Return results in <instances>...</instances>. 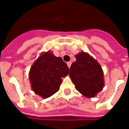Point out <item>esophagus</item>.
Returning <instances> with one entry per match:
<instances>
[{
  "mask_svg": "<svg viewBox=\"0 0 129 129\" xmlns=\"http://www.w3.org/2000/svg\"><path fill=\"white\" fill-rule=\"evenodd\" d=\"M67 65H68V68H70V67H71V61H68V62L67 63Z\"/></svg>",
  "mask_w": 129,
  "mask_h": 129,
  "instance_id": "1",
  "label": "esophagus"
}]
</instances>
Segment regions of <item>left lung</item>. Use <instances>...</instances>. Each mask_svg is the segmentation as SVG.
Segmentation results:
<instances>
[{
    "mask_svg": "<svg viewBox=\"0 0 129 129\" xmlns=\"http://www.w3.org/2000/svg\"><path fill=\"white\" fill-rule=\"evenodd\" d=\"M75 58L76 61L70 68V78L82 94L88 98L94 97L104 86L101 66L87 53L80 52Z\"/></svg>",
    "mask_w": 129,
    "mask_h": 129,
    "instance_id": "8db88e82",
    "label": "left lung"
}]
</instances>
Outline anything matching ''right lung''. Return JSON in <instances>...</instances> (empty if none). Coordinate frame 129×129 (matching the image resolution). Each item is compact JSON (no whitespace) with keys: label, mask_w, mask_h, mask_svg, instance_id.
<instances>
[{"label":"right lung","mask_w":129,"mask_h":129,"mask_svg":"<svg viewBox=\"0 0 129 129\" xmlns=\"http://www.w3.org/2000/svg\"><path fill=\"white\" fill-rule=\"evenodd\" d=\"M69 68L60 57L50 52L44 53L31 66L29 79L33 91L47 98L58 91L61 78L69 74Z\"/></svg>","instance_id":"right-lung-1"}]
</instances>
